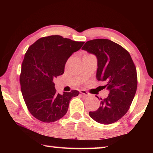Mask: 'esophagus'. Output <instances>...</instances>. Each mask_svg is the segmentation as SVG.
I'll return each instance as SVG.
<instances>
[{
    "label": "esophagus",
    "mask_w": 153,
    "mask_h": 153,
    "mask_svg": "<svg viewBox=\"0 0 153 153\" xmlns=\"http://www.w3.org/2000/svg\"><path fill=\"white\" fill-rule=\"evenodd\" d=\"M79 92L82 93V94H83V95H85V96H89L90 95V94L88 92H87L85 90H80Z\"/></svg>",
    "instance_id": "obj_1"
}]
</instances>
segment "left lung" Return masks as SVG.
I'll list each match as a JSON object with an SVG mask.
<instances>
[{
    "label": "left lung",
    "mask_w": 153,
    "mask_h": 153,
    "mask_svg": "<svg viewBox=\"0 0 153 153\" xmlns=\"http://www.w3.org/2000/svg\"><path fill=\"white\" fill-rule=\"evenodd\" d=\"M82 49L96 56L97 79L105 82L104 88L109 91L106 98L100 99L99 108L89 112V116L102 124L114 123L128 111L135 97L137 86L136 67L128 52L109 39L88 41Z\"/></svg>",
    "instance_id": "1"
}]
</instances>
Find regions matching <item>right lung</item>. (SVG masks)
Masks as SVG:
<instances>
[{
	"label": "right lung",
	"mask_w": 153,
	"mask_h": 153,
	"mask_svg": "<svg viewBox=\"0 0 153 153\" xmlns=\"http://www.w3.org/2000/svg\"><path fill=\"white\" fill-rule=\"evenodd\" d=\"M83 44L51 35L40 38L28 48L19 82L25 105L35 118L47 123L57 121L66 114L71 98L79 94L76 90L57 93L53 80L64 74L68 59Z\"/></svg>",
	"instance_id": "obj_1"
}]
</instances>
